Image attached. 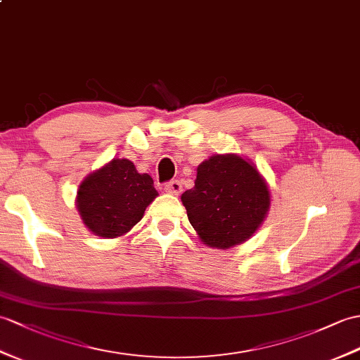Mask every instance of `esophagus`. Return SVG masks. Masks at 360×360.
I'll list each match as a JSON object with an SVG mask.
<instances>
[{"label":"esophagus","mask_w":360,"mask_h":360,"mask_svg":"<svg viewBox=\"0 0 360 360\" xmlns=\"http://www.w3.org/2000/svg\"><path fill=\"white\" fill-rule=\"evenodd\" d=\"M164 190H165L169 195H179L181 190H182V186H181L179 181H170L169 184H165Z\"/></svg>","instance_id":"1"}]
</instances>
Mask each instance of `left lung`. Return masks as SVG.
I'll list each match as a JSON object with an SVG mask.
<instances>
[{"label":"left lung","instance_id":"obj_1","mask_svg":"<svg viewBox=\"0 0 360 360\" xmlns=\"http://www.w3.org/2000/svg\"><path fill=\"white\" fill-rule=\"evenodd\" d=\"M195 187L181 200L188 221L207 247L227 250L244 244L265 221L270 188L256 165L236 153L200 162Z\"/></svg>","mask_w":360,"mask_h":360}]
</instances>
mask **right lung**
I'll return each mask as SVG.
<instances>
[{"mask_svg": "<svg viewBox=\"0 0 360 360\" xmlns=\"http://www.w3.org/2000/svg\"><path fill=\"white\" fill-rule=\"evenodd\" d=\"M156 196L150 174L138 173L125 158H113L79 184L75 204L94 235L115 239L135 227Z\"/></svg>", "mask_w": 360, "mask_h": 360, "instance_id": "1", "label": "right lung"}]
</instances>
